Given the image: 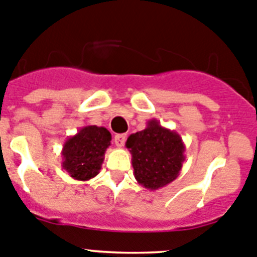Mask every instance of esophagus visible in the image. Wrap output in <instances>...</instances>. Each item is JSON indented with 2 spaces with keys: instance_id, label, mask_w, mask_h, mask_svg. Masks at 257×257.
Instances as JSON below:
<instances>
[{
  "instance_id": "esophagus-1",
  "label": "esophagus",
  "mask_w": 257,
  "mask_h": 257,
  "mask_svg": "<svg viewBox=\"0 0 257 257\" xmlns=\"http://www.w3.org/2000/svg\"><path fill=\"white\" fill-rule=\"evenodd\" d=\"M126 136L125 134H116L114 138V142L116 145V147H123L124 143H125Z\"/></svg>"
}]
</instances>
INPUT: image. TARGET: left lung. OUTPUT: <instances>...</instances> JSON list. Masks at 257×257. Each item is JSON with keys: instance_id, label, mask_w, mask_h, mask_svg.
Returning <instances> with one entry per match:
<instances>
[{"instance_id": "left-lung-1", "label": "left lung", "mask_w": 257, "mask_h": 257, "mask_svg": "<svg viewBox=\"0 0 257 257\" xmlns=\"http://www.w3.org/2000/svg\"><path fill=\"white\" fill-rule=\"evenodd\" d=\"M132 155L134 178L145 188L156 191L179 175L186 160V146L175 131L151 119L143 131L131 134L125 142Z\"/></svg>"}]
</instances>
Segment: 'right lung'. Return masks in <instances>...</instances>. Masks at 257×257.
<instances>
[{
	"mask_svg": "<svg viewBox=\"0 0 257 257\" xmlns=\"http://www.w3.org/2000/svg\"><path fill=\"white\" fill-rule=\"evenodd\" d=\"M110 145L111 133L107 129L97 125L83 126L62 146V169L75 180L92 179L100 173Z\"/></svg>",
	"mask_w": 257,
	"mask_h": 257,
	"instance_id": "1",
	"label": "right lung"
}]
</instances>
